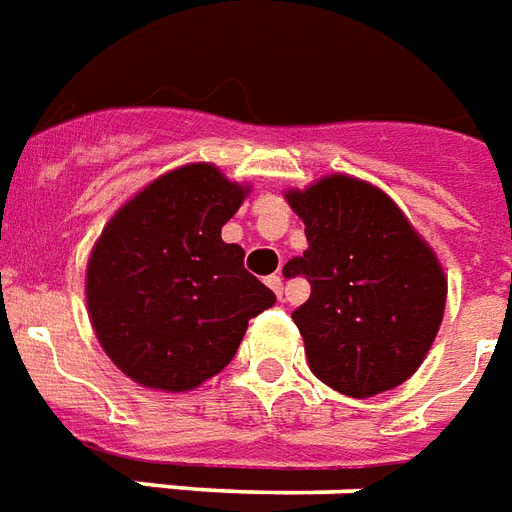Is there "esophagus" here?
Wrapping results in <instances>:
<instances>
[{"label":"esophagus","mask_w":512,"mask_h":512,"mask_svg":"<svg viewBox=\"0 0 512 512\" xmlns=\"http://www.w3.org/2000/svg\"><path fill=\"white\" fill-rule=\"evenodd\" d=\"M266 282H268V287H271V290H274V293L282 298V290H285V282H282V276H279V274L268 276Z\"/></svg>","instance_id":"esophagus-1"}]
</instances>
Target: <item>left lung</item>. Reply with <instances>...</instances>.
I'll return each mask as SVG.
<instances>
[{"mask_svg":"<svg viewBox=\"0 0 512 512\" xmlns=\"http://www.w3.org/2000/svg\"><path fill=\"white\" fill-rule=\"evenodd\" d=\"M285 198L304 219L309 241L285 276H306L312 285L293 320L314 377L352 399L410 380L448 298L434 249L369 181L333 173Z\"/></svg>","mask_w":512,"mask_h":512,"instance_id":"1","label":"left lung"}]
</instances>
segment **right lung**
<instances>
[{
    "instance_id": "add662e5",
    "label": "right lung",
    "mask_w": 512,
    "mask_h": 512,
    "mask_svg": "<svg viewBox=\"0 0 512 512\" xmlns=\"http://www.w3.org/2000/svg\"><path fill=\"white\" fill-rule=\"evenodd\" d=\"M249 195L208 162L154 179L111 217L89 257L86 306L102 350L143 388L184 393L233 361L276 295L222 225Z\"/></svg>"
}]
</instances>
